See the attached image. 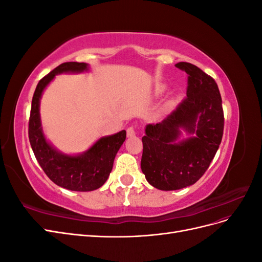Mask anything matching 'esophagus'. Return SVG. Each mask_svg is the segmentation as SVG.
Listing matches in <instances>:
<instances>
[{
    "mask_svg": "<svg viewBox=\"0 0 262 262\" xmlns=\"http://www.w3.org/2000/svg\"><path fill=\"white\" fill-rule=\"evenodd\" d=\"M126 134H128L129 138H132L136 136V129H134L133 125H130L128 129H126Z\"/></svg>",
    "mask_w": 262,
    "mask_h": 262,
    "instance_id": "esophagus-1",
    "label": "esophagus"
}]
</instances>
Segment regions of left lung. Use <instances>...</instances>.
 Returning <instances> with one entry per match:
<instances>
[{
	"label": "left lung",
	"instance_id": "1",
	"mask_svg": "<svg viewBox=\"0 0 262 262\" xmlns=\"http://www.w3.org/2000/svg\"><path fill=\"white\" fill-rule=\"evenodd\" d=\"M188 75L187 97L142 138L141 169L153 187L169 191L193 185L207 171L221 144L224 113L214 78L188 62L175 64ZM184 128L194 135L179 144Z\"/></svg>",
	"mask_w": 262,
	"mask_h": 262
}]
</instances>
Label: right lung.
Returning a JSON list of instances; mask_svg holds the SVG:
<instances>
[{
    "instance_id": "1",
    "label": "right lung",
    "mask_w": 262,
    "mask_h": 262,
    "mask_svg": "<svg viewBox=\"0 0 262 262\" xmlns=\"http://www.w3.org/2000/svg\"><path fill=\"white\" fill-rule=\"evenodd\" d=\"M86 63L66 62L52 70L39 81L31 100L28 137L31 148L40 167L55 185L72 191H93L100 188L112 172L116 154L125 141L124 130L110 137L99 139L82 155L69 156L55 150L42 133L39 100L45 87L53 77L63 72H83Z\"/></svg>"
}]
</instances>
